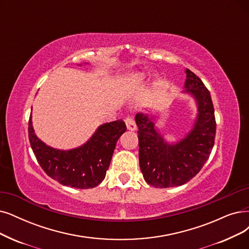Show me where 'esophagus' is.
<instances>
[{
    "label": "esophagus",
    "instance_id": "34e87169",
    "mask_svg": "<svg viewBox=\"0 0 249 249\" xmlns=\"http://www.w3.org/2000/svg\"><path fill=\"white\" fill-rule=\"evenodd\" d=\"M124 122H125L127 130H130V131H136L137 125H136L135 121H134V119H133L131 116H127V117L124 119Z\"/></svg>",
    "mask_w": 249,
    "mask_h": 249
}]
</instances>
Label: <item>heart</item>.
<instances>
[{
    "instance_id": "b5f03b06",
    "label": "heart",
    "mask_w": 249,
    "mask_h": 249,
    "mask_svg": "<svg viewBox=\"0 0 249 249\" xmlns=\"http://www.w3.org/2000/svg\"><path fill=\"white\" fill-rule=\"evenodd\" d=\"M133 79L136 82H141L144 79V74H141V73H137V74H134L133 76Z\"/></svg>"
}]
</instances>
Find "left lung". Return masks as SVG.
Wrapping results in <instances>:
<instances>
[{
  "mask_svg": "<svg viewBox=\"0 0 249 249\" xmlns=\"http://www.w3.org/2000/svg\"><path fill=\"white\" fill-rule=\"evenodd\" d=\"M185 93L197 104V116L192 130L174 144L159 134L154 117L137 113L139 161L145 181L155 188L186 184L200 172L211 155L215 137L214 109L210 91L201 79L186 69Z\"/></svg>",
  "mask_w": 249,
  "mask_h": 249,
  "instance_id": "left-lung-1",
  "label": "left lung"
}]
</instances>
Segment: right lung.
<instances>
[{
	"instance_id": "obj_1",
	"label": "right lung",
	"mask_w": 249,
	"mask_h": 249,
	"mask_svg": "<svg viewBox=\"0 0 249 249\" xmlns=\"http://www.w3.org/2000/svg\"><path fill=\"white\" fill-rule=\"evenodd\" d=\"M125 131L124 122L118 119L99 126L84 145L71 150H59L36 137L32 114L28 122L29 142L38 164L53 180L77 189L94 188L104 180L116 142Z\"/></svg>"
}]
</instances>
